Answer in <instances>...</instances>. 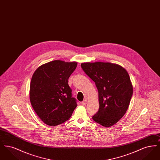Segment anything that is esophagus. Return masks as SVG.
Here are the masks:
<instances>
[{"mask_svg": "<svg viewBox=\"0 0 160 160\" xmlns=\"http://www.w3.org/2000/svg\"><path fill=\"white\" fill-rule=\"evenodd\" d=\"M87 103H88L87 99H84V100H83V101L82 102V104L83 105H86Z\"/></svg>", "mask_w": 160, "mask_h": 160, "instance_id": "34e87169", "label": "esophagus"}]
</instances>
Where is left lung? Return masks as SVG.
Wrapping results in <instances>:
<instances>
[{
    "instance_id": "1",
    "label": "left lung",
    "mask_w": 160,
    "mask_h": 160,
    "mask_svg": "<svg viewBox=\"0 0 160 160\" xmlns=\"http://www.w3.org/2000/svg\"><path fill=\"white\" fill-rule=\"evenodd\" d=\"M81 67L98 91L99 110L93 120L104 127H112L129 106L133 90L128 73L121 66L109 62H86Z\"/></svg>"
}]
</instances>
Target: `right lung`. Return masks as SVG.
I'll return each instance as SVG.
<instances>
[{
    "label": "right lung",
    "instance_id": "add662e5",
    "mask_svg": "<svg viewBox=\"0 0 160 160\" xmlns=\"http://www.w3.org/2000/svg\"><path fill=\"white\" fill-rule=\"evenodd\" d=\"M76 62H49L34 72L30 84L31 105L46 124L56 126L68 121L77 106L72 97L68 78L76 68Z\"/></svg>",
    "mask_w": 160,
    "mask_h": 160
}]
</instances>
